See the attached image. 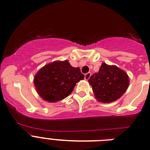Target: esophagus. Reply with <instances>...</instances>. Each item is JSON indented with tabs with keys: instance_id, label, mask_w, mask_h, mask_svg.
<instances>
[{
	"instance_id": "esophagus-1",
	"label": "esophagus",
	"mask_w": 150,
	"mask_h": 150,
	"mask_svg": "<svg viewBox=\"0 0 150 150\" xmlns=\"http://www.w3.org/2000/svg\"><path fill=\"white\" fill-rule=\"evenodd\" d=\"M90 77H91V73H90V72H88V73L85 74V76H84V78H85L86 81H88V80L90 78Z\"/></svg>"
}]
</instances>
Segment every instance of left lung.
Returning <instances> with one entry per match:
<instances>
[{
    "label": "left lung",
    "mask_w": 150,
    "mask_h": 150,
    "mask_svg": "<svg viewBox=\"0 0 150 150\" xmlns=\"http://www.w3.org/2000/svg\"><path fill=\"white\" fill-rule=\"evenodd\" d=\"M95 98L99 102L109 103L122 97L129 86V77L115 65L102 64L97 73L88 79Z\"/></svg>",
    "instance_id": "left-lung-1"
}]
</instances>
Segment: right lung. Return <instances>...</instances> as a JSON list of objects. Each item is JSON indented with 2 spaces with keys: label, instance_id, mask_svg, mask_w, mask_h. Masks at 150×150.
<instances>
[{
  "label": "right lung",
  "instance_id": "right-lung-1",
  "mask_svg": "<svg viewBox=\"0 0 150 150\" xmlns=\"http://www.w3.org/2000/svg\"><path fill=\"white\" fill-rule=\"evenodd\" d=\"M83 78L79 68L71 66L67 60L55 61L37 72L33 83L36 91L43 100L56 103L68 97L76 83Z\"/></svg>",
  "mask_w": 150,
  "mask_h": 150
}]
</instances>
